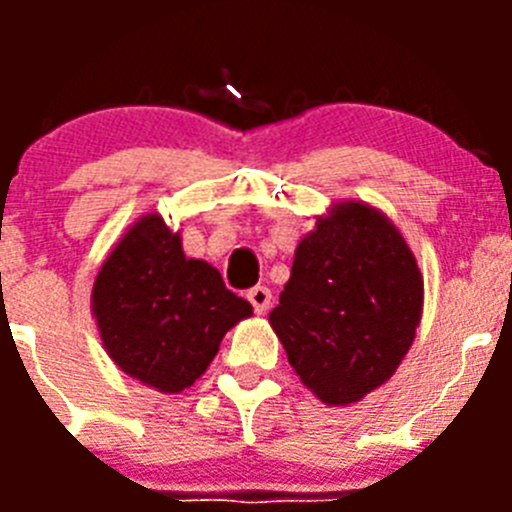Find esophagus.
I'll list each match as a JSON object with an SVG mask.
<instances>
[{
    "instance_id": "esophagus-1",
    "label": "esophagus",
    "mask_w": 512,
    "mask_h": 512,
    "mask_svg": "<svg viewBox=\"0 0 512 512\" xmlns=\"http://www.w3.org/2000/svg\"><path fill=\"white\" fill-rule=\"evenodd\" d=\"M248 302H251L253 305V312H256V315H264L266 310H269V305H271V289L269 287H253V289H248Z\"/></svg>"
}]
</instances>
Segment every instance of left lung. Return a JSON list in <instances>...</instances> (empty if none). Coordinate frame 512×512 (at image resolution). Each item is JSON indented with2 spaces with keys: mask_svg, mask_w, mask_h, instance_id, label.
Masks as SVG:
<instances>
[{
  "mask_svg": "<svg viewBox=\"0 0 512 512\" xmlns=\"http://www.w3.org/2000/svg\"><path fill=\"white\" fill-rule=\"evenodd\" d=\"M420 318L415 253L390 217L361 200L315 217L269 312L300 382L333 408L364 400L397 372Z\"/></svg>",
  "mask_w": 512,
  "mask_h": 512,
  "instance_id": "left-lung-1",
  "label": "left lung"
}]
</instances>
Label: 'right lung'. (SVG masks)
Masks as SVG:
<instances>
[{"label": "right lung", "instance_id": "add662e5", "mask_svg": "<svg viewBox=\"0 0 512 512\" xmlns=\"http://www.w3.org/2000/svg\"><path fill=\"white\" fill-rule=\"evenodd\" d=\"M92 315L120 372L179 395L207 372L225 333L251 318L253 307L225 289L215 266L184 256L182 230L148 212L99 266Z\"/></svg>", "mask_w": 512, "mask_h": 512}]
</instances>
